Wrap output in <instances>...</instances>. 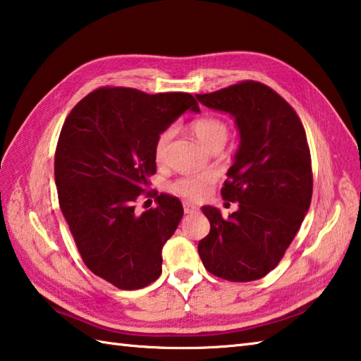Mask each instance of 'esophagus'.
Returning a JSON list of instances; mask_svg holds the SVG:
<instances>
[{"instance_id":"34e87169","label":"esophagus","mask_w":361,"mask_h":361,"mask_svg":"<svg viewBox=\"0 0 361 361\" xmlns=\"http://www.w3.org/2000/svg\"><path fill=\"white\" fill-rule=\"evenodd\" d=\"M183 212H185L187 215H190V213H195V212H197V207H196V205H193V204L185 202V204H183Z\"/></svg>"}]
</instances>
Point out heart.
<instances>
[{"label": "heart", "mask_w": 361, "mask_h": 361, "mask_svg": "<svg viewBox=\"0 0 361 361\" xmlns=\"http://www.w3.org/2000/svg\"><path fill=\"white\" fill-rule=\"evenodd\" d=\"M190 129L193 135L210 151L221 149L229 138L231 129L229 124L218 116H201L190 123ZM173 135L171 129H164L156 137L154 142V160L157 165H165L166 161V148ZM216 182V174L212 171H201V173H190L183 174L180 178L173 180L168 190L170 193L183 197L187 201H201L210 193L212 187Z\"/></svg>", "instance_id": "b5f03b06"}]
</instances>
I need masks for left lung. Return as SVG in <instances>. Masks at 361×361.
Here are the masks:
<instances>
[{
	"label": "left lung",
	"instance_id": "1",
	"mask_svg": "<svg viewBox=\"0 0 361 361\" xmlns=\"http://www.w3.org/2000/svg\"><path fill=\"white\" fill-rule=\"evenodd\" d=\"M204 106L235 116L241 143L221 188L238 210L223 218L202 207L210 232L197 245L204 268L231 282H251L273 271L310 207L313 171L305 129L273 88L241 80L196 94Z\"/></svg>",
	"mask_w": 361,
	"mask_h": 361
}]
</instances>
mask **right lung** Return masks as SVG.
Returning <instances> with one entry per match:
<instances>
[{
	"mask_svg": "<svg viewBox=\"0 0 361 361\" xmlns=\"http://www.w3.org/2000/svg\"><path fill=\"white\" fill-rule=\"evenodd\" d=\"M187 109L190 93L148 94L101 87L73 107L54 156L59 205L85 267L120 290L145 288L161 274V249L183 215L174 196L135 215L156 173L154 142Z\"/></svg>",
	"mask_w": 361,
	"mask_h": 361,
	"instance_id": "1",
	"label": "right lung"
}]
</instances>
